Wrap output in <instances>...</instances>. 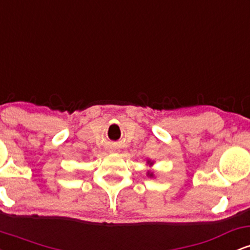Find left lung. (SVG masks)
Wrapping results in <instances>:
<instances>
[{
    "instance_id": "left-lung-1",
    "label": "left lung",
    "mask_w": 250,
    "mask_h": 250,
    "mask_svg": "<svg viewBox=\"0 0 250 250\" xmlns=\"http://www.w3.org/2000/svg\"><path fill=\"white\" fill-rule=\"evenodd\" d=\"M148 175H149V176H153V174H149V173H148Z\"/></svg>"
}]
</instances>
